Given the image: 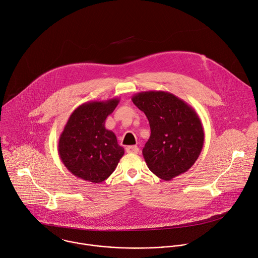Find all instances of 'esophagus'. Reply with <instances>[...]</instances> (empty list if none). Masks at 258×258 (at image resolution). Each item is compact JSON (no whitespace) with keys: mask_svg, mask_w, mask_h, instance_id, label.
<instances>
[{"mask_svg":"<svg viewBox=\"0 0 258 258\" xmlns=\"http://www.w3.org/2000/svg\"><path fill=\"white\" fill-rule=\"evenodd\" d=\"M139 147L138 146H127L126 147V152L127 153H134L137 154L139 152Z\"/></svg>","mask_w":258,"mask_h":258,"instance_id":"esophagus-1","label":"esophagus"}]
</instances>
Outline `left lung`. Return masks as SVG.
<instances>
[{
	"mask_svg": "<svg viewBox=\"0 0 258 258\" xmlns=\"http://www.w3.org/2000/svg\"><path fill=\"white\" fill-rule=\"evenodd\" d=\"M132 101L149 120L151 135L142 151L149 169L164 180L190 169L204 144L203 126L195 110L163 91L141 92Z\"/></svg>",
	"mask_w": 258,
	"mask_h": 258,
	"instance_id": "8db88e82",
	"label": "left lung"
}]
</instances>
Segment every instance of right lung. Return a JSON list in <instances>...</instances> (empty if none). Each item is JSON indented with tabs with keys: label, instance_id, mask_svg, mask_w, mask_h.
Segmentation results:
<instances>
[{
	"label": "right lung",
	"instance_id": "obj_1",
	"mask_svg": "<svg viewBox=\"0 0 258 258\" xmlns=\"http://www.w3.org/2000/svg\"><path fill=\"white\" fill-rule=\"evenodd\" d=\"M119 99L90 101L69 116L59 138L58 153L65 167L79 178L99 183L111 174L124 149L113 132L105 127Z\"/></svg>",
	"mask_w": 258,
	"mask_h": 258
}]
</instances>
